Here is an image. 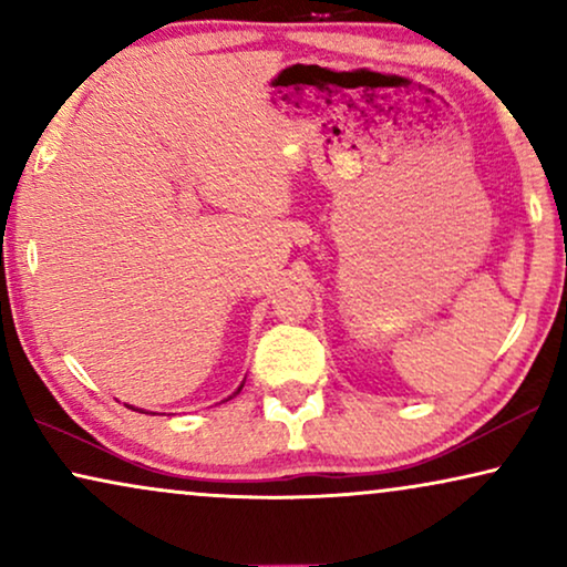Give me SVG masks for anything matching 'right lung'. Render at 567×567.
Instances as JSON below:
<instances>
[{
    "label": "right lung",
    "instance_id": "right-lung-1",
    "mask_svg": "<svg viewBox=\"0 0 567 567\" xmlns=\"http://www.w3.org/2000/svg\"><path fill=\"white\" fill-rule=\"evenodd\" d=\"M239 390H243V386H239ZM239 390H237V392H235V394H239ZM235 394H231V398H235Z\"/></svg>",
    "mask_w": 567,
    "mask_h": 567
}]
</instances>
